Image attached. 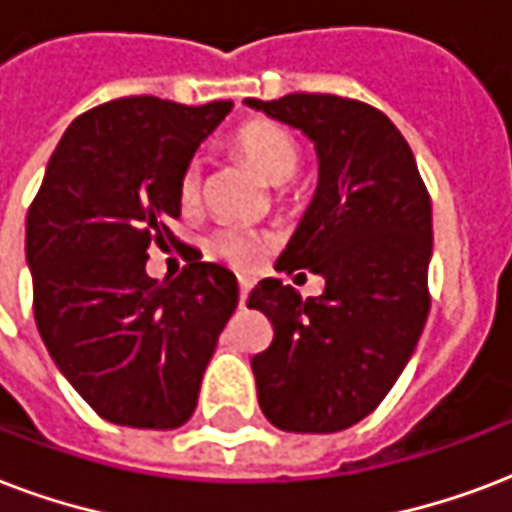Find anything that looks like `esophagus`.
<instances>
[{"instance_id":"esophagus-1","label":"esophagus","mask_w":512,"mask_h":512,"mask_svg":"<svg viewBox=\"0 0 512 512\" xmlns=\"http://www.w3.org/2000/svg\"><path fill=\"white\" fill-rule=\"evenodd\" d=\"M247 295H249V282H241V290H239V306L241 308L247 306Z\"/></svg>"}]
</instances>
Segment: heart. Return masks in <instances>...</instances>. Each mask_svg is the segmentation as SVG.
<instances>
[{"instance_id":"b5f03b06","label":"heart","mask_w":512,"mask_h":512,"mask_svg":"<svg viewBox=\"0 0 512 512\" xmlns=\"http://www.w3.org/2000/svg\"><path fill=\"white\" fill-rule=\"evenodd\" d=\"M233 150L252 166V169L271 185L290 182L300 169V144L290 131L276 126L271 120H249L230 139ZM201 179L204 171L198 163H187L179 177V201L185 206L195 204L201 195ZM214 249L222 260H228L236 268H252L263 252V239L244 228H222L214 236Z\"/></svg>"}]
</instances>
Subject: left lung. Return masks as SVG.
<instances>
[{
  "label": "left lung",
  "instance_id": "8db88e82",
  "mask_svg": "<svg viewBox=\"0 0 512 512\" xmlns=\"http://www.w3.org/2000/svg\"><path fill=\"white\" fill-rule=\"evenodd\" d=\"M314 142L319 185L279 271L325 276L319 298L263 279L247 306L273 325L252 357L265 419L284 432H341L378 408L429 314L432 204L411 147L365 101L333 93L247 99Z\"/></svg>",
  "mask_w": 512,
  "mask_h": 512
}]
</instances>
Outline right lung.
I'll list each match as a JSON object with an SVG mask.
<instances>
[{"instance_id": "obj_1", "label": "right lung", "mask_w": 512, "mask_h": 512, "mask_svg": "<svg viewBox=\"0 0 512 512\" xmlns=\"http://www.w3.org/2000/svg\"><path fill=\"white\" fill-rule=\"evenodd\" d=\"M233 101L185 107L128 96L74 120L50 155L26 217L34 319L50 357L101 419L177 429L239 282L190 260L177 279L147 276V249L174 241L179 177Z\"/></svg>"}]
</instances>
